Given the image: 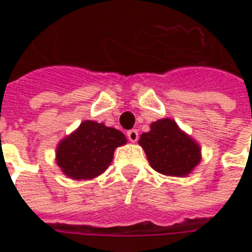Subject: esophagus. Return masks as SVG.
<instances>
[{"label":"esophagus","instance_id":"34e87169","mask_svg":"<svg viewBox=\"0 0 252 252\" xmlns=\"http://www.w3.org/2000/svg\"><path fill=\"white\" fill-rule=\"evenodd\" d=\"M126 136L129 139V142L135 143L137 142V139H139V133H137L136 129H131V131L126 132Z\"/></svg>","mask_w":252,"mask_h":252}]
</instances>
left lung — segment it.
<instances>
[{
	"mask_svg": "<svg viewBox=\"0 0 252 252\" xmlns=\"http://www.w3.org/2000/svg\"><path fill=\"white\" fill-rule=\"evenodd\" d=\"M151 167L169 177H188L201 162V147L171 119L151 123L150 131L140 135Z\"/></svg>",
	"mask_w": 252,
	"mask_h": 252,
	"instance_id": "1",
	"label": "left lung"
}]
</instances>
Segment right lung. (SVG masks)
<instances>
[{"label":"right lung","mask_w":252,"mask_h":252,"mask_svg":"<svg viewBox=\"0 0 252 252\" xmlns=\"http://www.w3.org/2000/svg\"><path fill=\"white\" fill-rule=\"evenodd\" d=\"M126 143V137L119 129L102 123L85 120L59 142L55 160L68 178L93 180L109 167L115 150Z\"/></svg>","instance_id":"right-lung-1"}]
</instances>
